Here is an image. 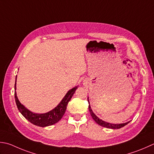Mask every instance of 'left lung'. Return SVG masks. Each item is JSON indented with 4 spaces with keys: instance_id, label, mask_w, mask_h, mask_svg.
<instances>
[{
    "instance_id": "left-lung-1",
    "label": "left lung",
    "mask_w": 154,
    "mask_h": 154,
    "mask_svg": "<svg viewBox=\"0 0 154 154\" xmlns=\"http://www.w3.org/2000/svg\"><path fill=\"white\" fill-rule=\"evenodd\" d=\"M87 100H88L89 102V97L87 98ZM89 110L90 111V113H91V116L92 117V118L93 119V120L99 124V125L102 126V127H104V128H109V129H120L123 127H124L125 125H126L127 124L130 122H126V123H117V124H115V123H108L103 121V120H102L101 119H99V117L95 115V114L93 112V111L91 108V106H90V105H89Z\"/></svg>"
}]
</instances>
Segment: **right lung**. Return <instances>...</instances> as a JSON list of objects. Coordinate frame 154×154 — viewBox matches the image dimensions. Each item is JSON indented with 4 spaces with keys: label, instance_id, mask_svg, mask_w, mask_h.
Here are the masks:
<instances>
[{
    "label": "right lung",
    "instance_id": "right-lung-1",
    "mask_svg": "<svg viewBox=\"0 0 154 154\" xmlns=\"http://www.w3.org/2000/svg\"><path fill=\"white\" fill-rule=\"evenodd\" d=\"M17 76L16 81L14 84V98L15 101L18 109L19 110L20 113L28 120L29 122L32 123V124L39 126V127H47V126L52 125L55 123L58 122L61 120L62 117L65 114V112L67 109V105L69 101L71 100V97H73L77 86L73 87L71 89L69 90L68 92L66 93L65 97L63 98L61 102L57 105V106L51 110L45 113H36L29 110L26 108L23 104H21L17 95Z\"/></svg>",
    "mask_w": 154,
    "mask_h": 154
}]
</instances>
